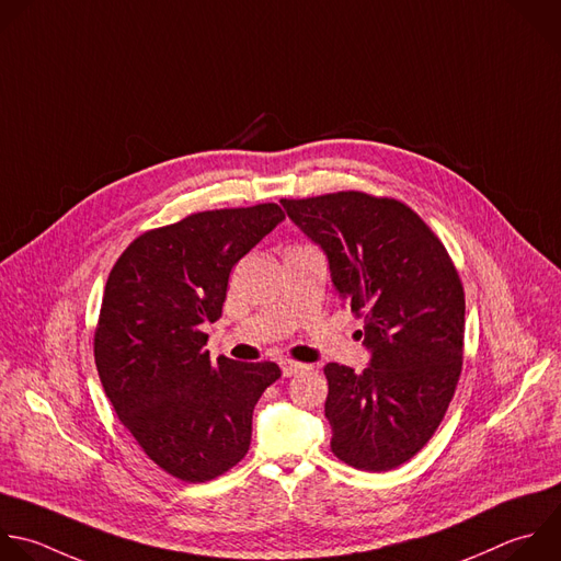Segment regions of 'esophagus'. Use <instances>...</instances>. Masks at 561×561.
Segmentation results:
<instances>
[{"label":"esophagus","mask_w":561,"mask_h":561,"mask_svg":"<svg viewBox=\"0 0 561 561\" xmlns=\"http://www.w3.org/2000/svg\"><path fill=\"white\" fill-rule=\"evenodd\" d=\"M279 365H282V375L284 377H295V375H299V371L308 369L306 363H297V360H290V358H284Z\"/></svg>","instance_id":"1"}]
</instances>
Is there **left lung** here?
Returning a JSON list of instances; mask_svg holds the SVG:
<instances>
[{
    "mask_svg": "<svg viewBox=\"0 0 561 561\" xmlns=\"http://www.w3.org/2000/svg\"><path fill=\"white\" fill-rule=\"evenodd\" d=\"M323 249L332 284L356 317L369 365L328 363L330 449L360 471L414 458L454 399L465 341V290L434 231L408 205L363 192L282 201Z\"/></svg>",
    "mask_w": 561,
    "mask_h": 561,
    "instance_id": "obj_1",
    "label": "left lung"
}]
</instances>
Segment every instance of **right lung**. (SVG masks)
Instances as JSON below:
<instances>
[{
  "label": "right lung",
  "instance_id": "right-lung-1",
  "mask_svg": "<svg viewBox=\"0 0 561 561\" xmlns=\"http://www.w3.org/2000/svg\"><path fill=\"white\" fill-rule=\"evenodd\" d=\"M282 220L273 203L192 214L138 236L110 271L94 332L99 379L147 458L178 480L236 467L255 403L282 377L277 363H214L205 350L231 268Z\"/></svg>",
  "mask_w": 561,
  "mask_h": 561
}]
</instances>
